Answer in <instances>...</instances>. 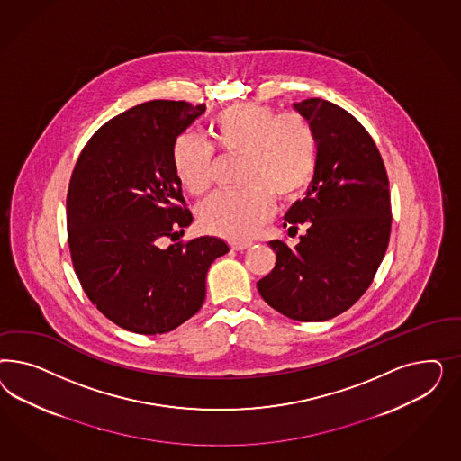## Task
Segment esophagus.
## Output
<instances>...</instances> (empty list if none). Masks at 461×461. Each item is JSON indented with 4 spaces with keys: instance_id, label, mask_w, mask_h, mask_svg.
Instances as JSON below:
<instances>
[{
    "instance_id": "34e87169",
    "label": "esophagus",
    "mask_w": 461,
    "mask_h": 461,
    "mask_svg": "<svg viewBox=\"0 0 461 461\" xmlns=\"http://www.w3.org/2000/svg\"><path fill=\"white\" fill-rule=\"evenodd\" d=\"M250 241H230V249L235 251H243L250 249Z\"/></svg>"
}]
</instances>
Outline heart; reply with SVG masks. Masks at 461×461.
Listing matches in <instances>:
<instances>
[{"label":"heart","mask_w":461,"mask_h":461,"mask_svg":"<svg viewBox=\"0 0 461 461\" xmlns=\"http://www.w3.org/2000/svg\"><path fill=\"white\" fill-rule=\"evenodd\" d=\"M214 145L241 155L238 191L216 193L197 208L199 224L214 235L245 240L274 212V195L291 201L312 179L318 164V137L299 113H277L262 103H238L211 122ZM176 179L193 195L204 194L212 182L214 150L194 133L179 135L170 150Z\"/></svg>","instance_id":"heart-1"}]
</instances>
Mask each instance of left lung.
Instances as JSON below:
<instances>
[{"label": "left lung", "mask_w": 461, "mask_h": 461, "mask_svg": "<svg viewBox=\"0 0 461 461\" xmlns=\"http://www.w3.org/2000/svg\"><path fill=\"white\" fill-rule=\"evenodd\" d=\"M294 108L318 137V164L303 201L285 214L289 233L306 226L291 249L270 241L274 270L257 282L268 306L295 321H326L353 306L377 274L391 238L389 177L370 133L326 99Z\"/></svg>", "instance_id": "1"}]
</instances>
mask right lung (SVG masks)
Returning <instances> with one entry per match:
<instances>
[{
  "instance_id": "add662e5",
  "label": "right lung",
  "mask_w": 461,
  "mask_h": 461,
  "mask_svg": "<svg viewBox=\"0 0 461 461\" xmlns=\"http://www.w3.org/2000/svg\"><path fill=\"white\" fill-rule=\"evenodd\" d=\"M206 104L155 99L106 122L84 145L68 191V241L84 293L120 328L162 335L193 318L206 297L223 240L162 249L193 223L170 162L176 139Z\"/></svg>"
}]
</instances>
